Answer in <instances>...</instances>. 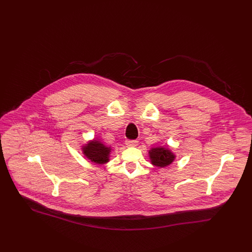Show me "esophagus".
<instances>
[{"mask_svg":"<svg viewBox=\"0 0 252 252\" xmlns=\"http://www.w3.org/2000/svg\"><path fill=\"white\" fill-rule=\"evenodd\" d=\"M126 144L128 146H136L138 144V141L137 140H126Z\"/></svg>","mask_w":252,"mask_h":252,"instance_id":"34e87169","label":"esophagus"}]
</instances>
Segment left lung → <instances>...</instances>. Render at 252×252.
Returning a JSON list of instances; mask_svg holds the SVG:
<instances>
[{
	"label": "left lung",
	"instance_id": "1",
	"mask_svg": "<svg viewBox=\"0 0 252 252\" xmlns=\"http://www.w3.org/2000/svg\"><path fill=\"white\" fill-rule=\"evenodd\" d=\"M151 161L154 165L158 167H164L169 165L175 158L173 153H171L169 150L163 147H158L153 148L149 152Z\"/></svg>",
	"mask_w": 252,
	"mask_h": 252
}]
</instances>
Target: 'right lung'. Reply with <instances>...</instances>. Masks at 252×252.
<instances>
[{"mask_svg":"<svg viewBox=\"0 0 252 252\" xmlns=\"http://www.w3.org/2000/svg\"><path fill=\"white\" fill-rule=\"evenodd\" d=\"M83 150L85 156L95 163L102 164L108 161V154L110 150L100 142L93 141L87 144Z\"/></svg>","mask_w":252,"mask_h":252,"instance_id":"obj_1","label":"right lung"}]
</instances>
